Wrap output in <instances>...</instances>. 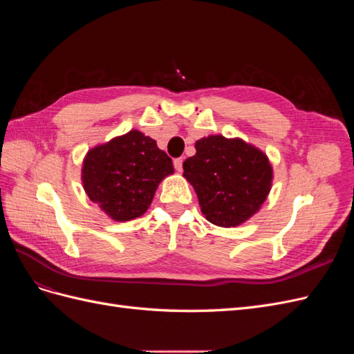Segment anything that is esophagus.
<instances>
[{"label": "esophagus", "instance_id": "1", "mask_svg": "<svg viewBox=\"0 0 354 354\" xmlns=\"http://www.w3.org/2000/svg\"><path fill=\"white\" fill-rule=\"evenodd\" d=\"M174 168H176V171H178V173H181V171H183V159L177 158L174 160Z\"/></svg>", "mask_w": 354, "mask_h": 354}]
</instances>
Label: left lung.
<instances>
[{
    "label": "left lung",
    "instance_id": "obj_1",
    "mask_svg": "<svg viewBox=\"0 0 354 354\" xmlns=\"http://www.w3.org/2000/svg\"><path fill=\"white\" fill-rule=\"evenodd\" d=\"M185 160L183 177L195 189L205 218L236 227L260 211L270 194L273 167L267 155L242 138L202 137Z\"/></svg>",
    "mask_w": 354,
    "mask_h": 354
}]
</instances>
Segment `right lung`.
<instances>
[{
  "mask_svg": "<svg viewBox=\"0 0 354 354\" xmlns=\"http://www.w3.org/2000/svg\"><path fill=\"white\" fill-rule=\"evenodd\" d=\"M171 174V158L153 138L131 130L90 149L82 160L81 181L90 201L122 223L143 216L159 183Z\"/></svg>",
  "mask_w": 354,
  "mask_h": 354,
  "instance_id": "1",
  "label": "right lung"
}]
</instances>
